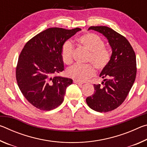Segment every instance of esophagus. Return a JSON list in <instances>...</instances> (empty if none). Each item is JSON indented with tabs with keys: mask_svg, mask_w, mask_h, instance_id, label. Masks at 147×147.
I'll use <instances>...</instances> for the list:
<instances>
[{
	"mask_svg": "<svg viewBox=\"0 0 147 147\" xmlns=\"http://www.w3.org/2000/svg\"><path fill=\"white\" fill-rule=\"evenodd\" d=\"M73 82H74V84H78V86H82V84H83V83H82V82H80L76 81V80H74Z\"/></svg>",
	"mask_w": 147,
	"mask_h": 147,
	"instance_id": "obj_1",
	"label": "esophagus"
}]
</instances>
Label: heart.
I'll list each match as a JSON object with an SVG mask.
<instances>
[{
  "instance_id": "heart-1",
  "label": "heart",
  "mask_w": 147,
  "mask_h": 147,
  "mask_svg": "<svg viewBox=\"0 0 147 147\" xmlns=\"http://www.w3.org/2000/svg\"><path fill=\"white\" fill-rule=\"evenodd\" d=\"M78 43L89 51L87 61L91 63L98 71L105 69L111 60L109 50L104 46V41L100 36L94 33H87L78 38ZM74 45L70 41L63 43L61 56L65 63L71 64L73 61ZM67 76L76 81L84 82L93 77L95 70L90 64L74 65L67 71Z\"/></svg>"
}]
</instances>
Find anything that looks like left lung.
I'll return each mask as SVG.
<instances>
[{
  "label": "left lung",
  "mask_w": 147,
  "mask_h": 147,
  "mask_svg": "<svg viewBox=\"0 0 147 147\" xmlns=\"http://www.w3.org/2000/svg\"><path fill=\"white\" fill-rule=\"evenodd\" d=\"M108 39L112 49L111 60L102 71V85L94 84V92L86 98L90 108L98 112H108L121 105L135 82L136 57L132 47L125 37L105 26H91Z\"/></svg>",
  "instance_id": "8db88e82"
}]
</instances>
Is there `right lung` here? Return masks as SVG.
I'll list each match as a JSON object with an SVG mask.
<instances>
[{"mask_svg": "<svg viewBox=\"0 0 147 147\" xmlns=\"http://www.w3.org/2000/svg\"><path fill=\"white\" fill-rule=\"evenodd\" d=\"M81 28H47L27 42L18 58L16 80L25 98L40 110L50 111L63 102L72 79L54 76L64 70L61 48Z\"/></svg>", "mask_w": 147, "mask_h": 147, "instance_id": "obj_1", "label": "right lung"}]
</instances>
